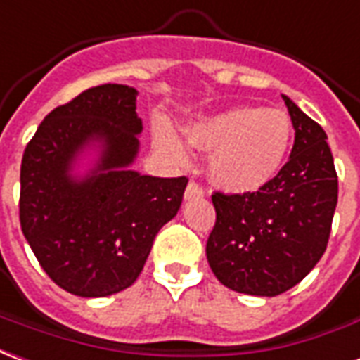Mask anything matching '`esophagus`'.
Here are the masks:
<instances>
[{
  "label": "esophagus",
  "mask_w": 360,
  "mask_h": 360,
  "mask_svg": "<svg viewBox=\"0 0 360 360\" xmlns=\"http://www.w3.org/2000/svg\"><path fill=\"white\" fill-rule=\"evenodd\" d=\"M203 193H205V190H203V188H201L198 182H190V184H188V188H186V193H184V198H186V199L203 198Z\"/></svg>",
  "instance_id": "esophagus-1"
}]
</instances>
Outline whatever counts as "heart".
<instances>
[{"label":"heart","instance_id":"heart-1","mask_svg":"<svg viewBox=\"0 0 360 360\" xmlns=\"http://www.w3.org/2000/svg\"><path fill=\"white\" fill-rule=\"evenodd\" d=\"M191 146L211 151L209 178L220 190L249 193L276 176L290 153L293 126L280 109L240 105L190 122ZM157 148L174 161L186 162L190 146L169 126L155 130Z\"/></svg>","mask_w":360,"mask_h":360}]
</instances>
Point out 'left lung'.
<instances>
[{
    "label": "left lung",
    "mask_w": 360,
    "mask_h": 360,
    "mask_svg": "<svg viewBox=\"0 0 360 360\" xmlns=\"http://www.w3.org/2000/svg\"><path fill=\"white\" fill-rule=\"evenodd\" d=\"M282 97L295 130L290 161L259 191H217V222L207 240V261L220 284L261 297L284 293L314 269L326 251L338 205L326 132Z\"/></svg>",
    "instance_id": "8db88e82"
}]
</instances>
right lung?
Here are the masks:
<instances>
[{
    "label": "right lung",
    "instance_id": "1",
    "mask_svg": "<svg viewBox=\"0 0 360 360\" xmlns=\"http://www.w3.org/2000/svg\"><path fill=\"white\" fill-rule=\"evenodd\" d=\"M138 91L103 84L57 107L38 126L20 165V228L55 284L78 297L130 288L157 232L176 217L188 178L132 170L140 151ZM90 148L96 162L75 165Z\"/></svg>",
    "mask_w": 360,
    "mask_h": 360
}]
</instances>
